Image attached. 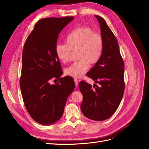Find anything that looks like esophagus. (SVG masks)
<instances>
[{"label":"esophagus","instance_id":"esophagus-1","mask_svg":"<svg viewBox=\"0 0 149 149\" xmlns=\"http://www.w3.org/2000/svg\"><path fill=\"white\" fill-rule=\"evenodd\" d=\"M74 83H75V86H78V80L77 79H74Z\"/></svg>","mask_w":149,"mask_h":149}]
</instances>
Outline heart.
<instances>
[{
    "label": "heart",
    "instance_id": "1",
    "mask_svg": "<svg viewBox=\"0 0 149 149\" xmlns=\"http://www.w3.org/2000/svg\"><path fill=\"white\" fill-rule=\"evenodd\" d=\"M65 44H57L55 52L58 59L63 63L68 62L71 51L77 52L78 61L66 68L65 74L74 78H81L89 68V63L95 64L100 59L103 50L102 36L88 26L74 29L66 38Z\"/></svg>",
    "mask_w": 149,
    "mask_h": 149
}]
</instances>
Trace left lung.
I'll use <instances>...</instances> for the list:
<instances>
[{"mask_svg":"<svg viewBox=\"0 0 149 149\" xmlns=\"http://www.w3.org/2000/svg\"><path fill=\"white\" fill-rule=\"evenodd\" d=\"M99 23L104 47L101 57L88 73L98 83L95 89L81 81L79 84L83 100L81 110L88 118L104 121L109 118L118 107L124 94V62L118 42L105 19L95 15Z\"/></svg>","mask_w":149,"mask_h":149,"instance_id":"obj_1","label":"left lung"}]
</instances>
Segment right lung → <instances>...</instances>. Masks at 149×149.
<instances>
[{
	"mask_svg": "<svg viewBox=\"0 0 149 149\" xmlns=\"http://www.w3.org/2000/svg\"><path fill=\"white\" fill-rule=\"evenodd\" d=\"M73 19L66 17L39 20L24 45L20 89L29 114L42 125H52L60 119L75 88L70 76L61 78L55 85L49 84L52 78H60L63 74L55 47L58 34Z\"/></svg>",
	"mask_w": 149,
	"mask_h": 149,
	"instance_id": "1",
	"label": "right lung"
}]
</instances>
